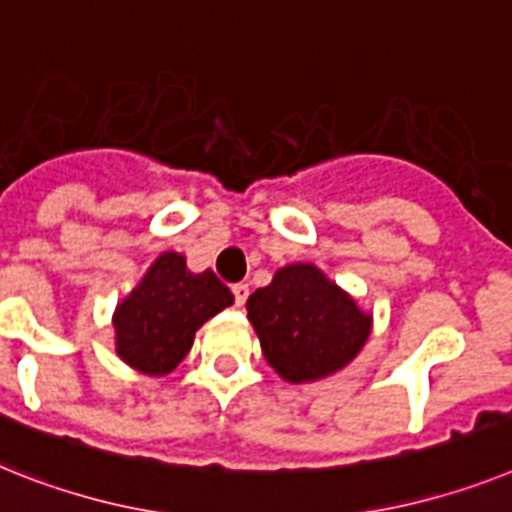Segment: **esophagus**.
<instances>
[{"label": "esophagus", "mask_w": 512, "mask_h": 512, "mask_svg": "<svg viewBox=\"0 0 512 512\" xmlns=\"http://www.w3.org/2000/svg\"><path fill=\"white\" fill-rule=\"evenodd\" d=\"M231 294H234V302H236V307H242V304L247 302V296H249V286H247V283H234V286H231Z\"/></svg>", "instance_id": "34e87169"}]
</instances>
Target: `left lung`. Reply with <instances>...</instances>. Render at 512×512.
<instances>
[{
  "mask_svg": "<svg viewBox=\"0 0 512 512\" xmlns=\"http://www.w3.org/2000/svg\"><path fill=\"white\" fill-rule=\"evenodd\" d=\"M268 364L283 380L328 377L362 351L372 317L315 265H286L247 299Z\"/></svg>",
  "mask_w": 512,
  "mask_h": 512,
  "instance_id": "left-lung-1",
  "label": "left lung"
}]
</instances>
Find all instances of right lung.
<instances>
[{
	"label": "right lung",
	"mask_w": 512,
	"mask_h": 512,
	"mask_svg": "<svg viewBox=\"0 0 512 512\" xmlns=\"http://www.w3.org/2000/svg\"><path fill=\"white\" fill-rule=\"evenodd\" d=\"M234 304L213 270L190 273L182 255L166 252L117 307V354L145 375H169L192 349L197 328Z\"/></svg>",
	"instance_id": "right-lung-1"
}]
</instances>
